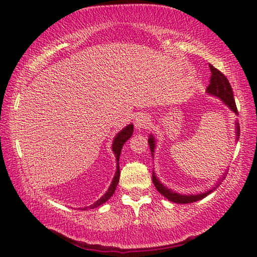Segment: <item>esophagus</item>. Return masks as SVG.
Wrapping results in <instances>:
<instances>
[{"label":"esophagus","instance_id":"34e87169","mask_svg":"<svg viewBox=\"0 0 257 257\" xmlns=\"http://www.w3.org/2000/svg\"><path fill=\"white\" fill-rule=\"evenodd\" d=\"M150 124V119L149 116H146L145 114H141V115H138L135 120V125L137 129H145L148 128Z\"/></svg>","mask_w":257,"mask_h":257}]
</instances>
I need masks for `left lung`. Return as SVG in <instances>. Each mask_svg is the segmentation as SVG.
I'll list each match as a JSON object with an SVG mask.
<instances>
[{"mask_svg": "<svg viewBox=\"0 0 257 257\" xmlns=\"http://www.w3.org/2000/svg\"><path fill=\"white\" fill-rule=\"evenodd\" d=\"M211 75H210V80H209V84L207 87V92H209L210 95H215L217 96L219 99L223 100L225 105H227L232 111L234 113L238 114V108L237 105H235L234 101V97H233V91H232L231 84L227 80V77L223 74L221 71H218L216 67H214L213 65H209ZM237 136H239V127L237 123ZM149 145H150V150H151V154L153 156L154 152V148H156V144H154V138L152 135L149 138ZM153 183L156 185L157 190L160 192L164 197H166L168 200L176 202V203H191L198 200H201L205 197H207V194H209L211 192V190L208 191L206 193H200V194H190V195H183V194H178L175 193L174 191L170 189H167L166 186L161 184L160 182L158 181V178L156 177V175H153Z\"/></svg>", "mask_w": 257, "mask_h": 257, "instance_id": "left-lung-1", "label": "left lung"}]
</instances>
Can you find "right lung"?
<instances>
[{
	"label": "right lung",
	"mask_w": 257,
	"mask_h": 257,
	"mask_svg": "<svg viewBox=\"0 0 257 257\" xmlns=\"http://www.w3.org/2000/svg\"><path fill=\"white\" fill-rule=\"evenodd\" d=\"M133 132H134L133 124H129V125H127V127H125L124 129H122L121 132L115 136V138H114L113 145H112V150H113L114 154H115L116 161H119L122 146H123V144L125 143V142H127V141L129 140V138L132 137ZM117 165H119V164H117ZM119 178H120V168H119V166H117V167H116V172H115V176H114L113 181H112V184H111V186L108 187L107 192L105 193V194L103 195V197H101V198L99 199L98 201H96V202L93 203V205H91V206L85 207V208H83V210H84V209H88V208L93 209V208H96V207H99L100 205H103L104 202H106V201L108 200V199L111 198L112 195L114 194V192H115L116 185H117V183H119Z\"/></svg>",
	"instance_id": "right-lung-1"
}]
</instances>
